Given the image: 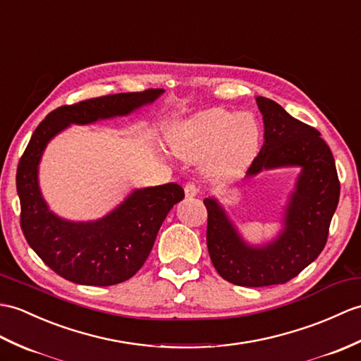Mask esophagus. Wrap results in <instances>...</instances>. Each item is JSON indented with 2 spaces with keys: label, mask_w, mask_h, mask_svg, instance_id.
<instances>
[{
  "label": "esophagus",
  "mask_w": 361,
  "mask_h": 361,
  "mask_svg": "<svg viewBox=\"0 0 361 361\" xmlns=\"http://www.w3.org/2000/svg\"><path fill=\"white\" fill-rule=\"evenodd\" d=\"M184 192H186L188 198H194L200 194V188L197 186L195 183H188L186 186H184Z\"/></svg>",
  "instance_id": "34e87169"
}]
</instances>
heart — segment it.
<instances>
[{
    "label": "heart",
    "mask_w": 361,
    "mask_h": 361,
    "mask_svg": "<svg viewBox=\"0 0 361 361\" xmlns=\"http://www.w3.org/2000/svg\"><path fill=\"white\" fill-rule=\"evenodd\" d=\"M258 135L252 114L214 107L173 128L169 142L183 158L200 160L207 155V163L215 169H231L254 152Z\"/></svg>",
    "instance_id": "1"
}]
</instances>
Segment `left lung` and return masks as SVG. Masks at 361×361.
Wrapping results in <instances>:
<instances>
[{"mask_svg":"<svg viewBox=\"0 0 361 361\" xmlns=\"http://www.w3.org/2000/svg\"><path fill=\"white\" fill-rule=\"evenodd\" d=\"M263 115L264 142L246 178L263 171L300 167L281 214V229L272 240L250 245L220 201L204 198L207 249L224 280L262 288L294 279L320 255L340 198V183L329 146L320 132L295 120L269 98H255Z\"/></svg>","mask_w":361,"mask_h":361,"instance_id":"left-lung-1","label":"left lung"}]
</instances>
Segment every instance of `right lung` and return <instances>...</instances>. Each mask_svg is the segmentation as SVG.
I'll return each mask as SVG.
<instances>
[{
    "label": "right lung",
    "instance_id": "1",
    "mask_svg": "<svg viewBox=\"0 0 361 361\" xmlns=\"http://www.w3.org/2000/svg\"><path fill=\"white\" fill-rule=\"evenodd\" d=\"M163 94V89H149L61 106L33 132L16 171L21 229L29 246L63 279L87 286H112L129 280L145 264L164 219L184 198V190L177 183L133 189L102 219H63L49 207L39 189L38 169L47 145L71 124L128 116Z\"/></svg>",
    "mask_w": 361,
    "mask_h": 361
}]
</instances>
